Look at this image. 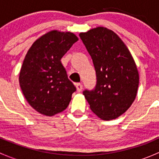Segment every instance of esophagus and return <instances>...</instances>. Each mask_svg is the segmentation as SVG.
<instances>
[{
	"instance_id": "34e87169",
	"label": "esophagus",
	"mask_w": 159,
	"mask_h": 159,
	"mask_svg": "<svg viewBox=\"0 0 159 159\" xmlns=\"http://www.w3.org/2000/svg\"><path fill=\"white\" fill-rule=\"evenodd\" d=\"M75 86H76L77 91H78V92L81 91V90H82V89H83V86L81 83H76V84H75Z\"/></svg>"
}]
</instances>
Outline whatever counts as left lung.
Instances as JSON below:
<instances>
[{"instance_id":"obj_1","label":"left lung","mask_w":159,"mask_h":159,"mask_svg":"<svg viewBox=\"0 0 159 159\" xmlns=\"http://www.w3.org/2000/svg\"><path fill=\"white\" fill-rule=\"evenodd\" d=\"M92 58L97 84L83 94L91 110L102 120L115 119L135 99L139 75L127 46L113 30L97 27L79 34Z\"/></svg>"}]
</instances>
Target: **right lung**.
<instances>
[{"mask_svg": "<svg viewBox=\"0 0 159 159\" xmlns=\"http://www.w3.org/2000/svg\"><path fill=\"white\" fill-rule=\"evenodd\" d=\"M78 41L74 33L53 30L38 38L25 55L19 83L27 102L41 115L53 116L69 105L76 88L61 59Z\"/></svg>", "mask_w": 159, "mask_h": 159, "instance_id": "right-lung-1", "label": "right lung"}]
</instances>
